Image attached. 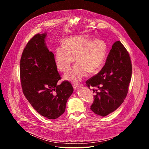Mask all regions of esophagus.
Here are the masks:
<instances>
[{
  "label": "esophagus",
  "instance_id": "obj_1",
  "mask_svg": "<svg viewBox=\"0 0 149 149\" xmlns=\"http://www.w3.org/2000/svg\"><path fill=\"white\" fill-rule=\"evenodd\" d=\"M82 86H83L82 84H74V85H73V88H74V89H76L81 88Z\"/></svg>",
  "mask_w": 149,
  "mask_h": 149
}]
</instances>
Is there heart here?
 <instances>
[{
  "mask_svg": "<svg viewBox=\"0 0 149 149\" xmlns=\"http://www.w3.org/2000/svg\"><path fill=\"white\" fill-rule=\"evenodd\" d=\"M58 47L54 61L57 69L66 73L74 61H77L68 73L65 80L73 83L81 81L87 72L97 71L102 65L107 52V45L102 40H92L89 37H74L67 38Z\"/></svg>",
  "mask_w": 149,
  "mask_h": 149,
  "instance_id": "obj_1",
  "label": "heart"
}]
</instances>
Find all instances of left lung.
<instances>
[{"instance_id":"8db88e82","label":"left lung","mask_w":149,"mask_h":149,"mask_svg":"<svg viewBox=\"0 0 149 149\" xmlns=\"http://www.w3.org/2000/svg\"><path fill=\"white\" fill-rule=\"evenodd\" d=\"M131 76L129 53L120 41H117L112 45L102 70L86 82L88 88H97L91 110L102 117L116 111L127 96Z\"/></svg>"}]
</instances>
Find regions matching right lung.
<instances>
[{"mask_svg": "<svg viewBox=\"0 0 149 149\" xmlns=\"http://www.w3.org/2000/svg\"><path fill=\"white\" fill-rule=\"evenodd\" d=\"M47 35L38 33L26 44L20 60V80L24 95L35 111L55 119L65 112L73 88L67 81L57 84L61 77L53 53L47 47Z\"/></svg>", "mask_w": 149, "mask_h": 149, "instance_id": "right-lung-1", "label": "right lung"}]
</instances>
